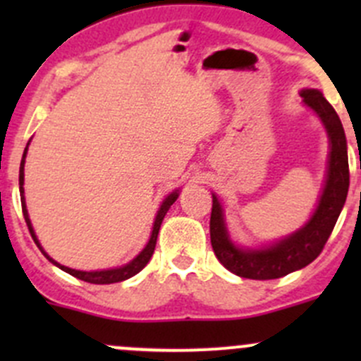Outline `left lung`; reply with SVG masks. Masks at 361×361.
I'll use <instances>...</instances> for the list:
<instances>
[{"instance_id":"obj_1","label":"left lung","mask_w":361,"mask_h":361,"mask_svg":"<svg viewBox=\"0 0 361 361\" xmlns=\"http://www.w3.org/2000/svg\"><path fill=\"white\" fill-rule=\"evenodd\" d=\"M300 96L304 97V103L319 116L330 140L325 187L311 220L292 235L271 246L260 250L239 248L228 238L224 209L216 195L213 194L209 220L211 246L220 264L241 278L278 279L311 264L325 248V243L329 241L348 197V145L341 118L319 90L304 89Z\"/></svg>"}]
</instances>
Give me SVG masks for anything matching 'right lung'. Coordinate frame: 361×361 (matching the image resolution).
<instances>
[{
	"instance_id": "right-lung-1",
	"label": "right lung",
	"mask_w": 361,
	"mask_h": 361,
	"mask_svg": "<svg viewBox=\"0 0 361 361\" xmlns=\"http://www.w3.org/2000/svg\"><path fill=\"white\" fill-rule=\"evenodd\" d=\"M29 145V143H27ZM25 154H27V147H25L24 150V155H23V162H20V171H19V185H20V202H23V213H24V220L25 224H27V228L29 232H31V238L35 239L36 246H38L39 251H42L43 255H45L47 258H49L50 262H52L54 265H57L59 269H63L64 272H68V274L75 276V278L82 279V281H87V283H92V285H111V283H118V281H126V279L133 278V276H136L137 272L141 271V269L145 267V265L150 262L152 255H154V250H155V245H157V235H159V231H160V225H162V220L164 216H166V213L169 211V207L173 206V202L176 201L178 195H180V190H174L173 194L167 195L166 199H164L162 206H160L157 216H155V221H154V228H152V235H150V241H148V245L145 246L143 251H141L140 255H137L134 260H130L129 264L122 265V267H116V269H108V271H92V272H85V271H75V269H69L66 265H61L57 264L54 258H50L49 255L45 253V250L42 248V245H39L38 238H36L35 231H32V225H31V220H29V214H27V209H25V199H24V162H25Z\"/></svg>"
}]
</instances>
